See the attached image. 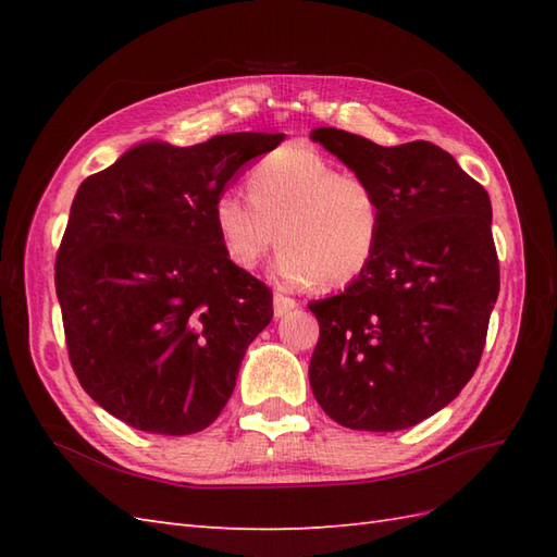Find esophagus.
I'll return each instance as SVG.
<instances>
[{
	"instance_id": "obj_1",
	"label": "esophagus",
	"mask_w": 557,
	"mask_h": 557,
	"mask_svg": "<svg viewBox=\"0 0 557 557\" xmlns=\"http://www.w3.org/2000/svg\"><path fill=\"white\" fill-rule=\"evenodd\" d=\"M297 306H299L297 301H294L292 297H285V294H280V292H275V297H272V311H275L277 318L287 315L289 311L297 309Z\"/></svg>"
}]
</instances>
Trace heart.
Here are the masks:
<instances>
[{"mask_svg": "<svg viewBox=\"0 0 557 557\" xmlns=\"http://www.w3.org/2000/svg\"><path fill=\"white\" fill-rule=\"evenodd\" d=\"M246 188L248 196L222 191L212 206L234 268L253 270L275 246V232L277 272L289 285L339 289L371 265L385 210L369 180L342 172L309 146H285L253 164Z\"/></svg>", "mask_w": 557, "mask_h": 557, "instance_id": "obj_1", "label": "heart"}]
</instances>
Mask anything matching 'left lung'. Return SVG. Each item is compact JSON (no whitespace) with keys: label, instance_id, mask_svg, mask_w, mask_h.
<instances>
[{"label":"left lung","instance_id":"left-lung-1","mask_svg":"<svg viewBox=\"0 0 557 557\" xmlns=\"http://www.w3.org/2000/svg\"><path fill=\"white\" fill-rule=\"evenodd\" d=\"M311 138L369 180L385 210L363 275L309 304L321 325L311 389L347 429H409L449 405L481 361L500 292L491 198L429 140L383 148L333 126Z\"/></svg>","mask_w":557,"mask_h":557}]
</instances>
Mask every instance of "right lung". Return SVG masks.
Instances as JSON below:
<instances>
[{
  "label": "right lung",
  "mask_w": 557,
  "mask_h": 557,
  "mask_svg": "<svg viewBox=\"0 0 557 557\" xmlns=\"http://www.w3.org/2000/svg\"><path fill=\"white\" fill-rule=\"evenodd\" d=\"M285 134L134 146L78 186L54 263L81 387L138 431L208 429L234 393L272 292L222 251L212 206Z\"/></svg>",
  "instance_id": "1"
}]
</instances>
